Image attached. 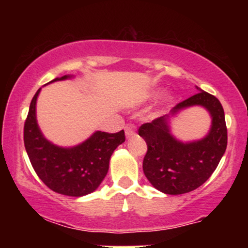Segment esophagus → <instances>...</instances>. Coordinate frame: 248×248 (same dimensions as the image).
Wrapping results in <instances>:
<instances>
[{
    "instance_id": "obj_1",
    "label": "esophagus",
    "mask_w": 248,
    "mask_h": 248,
    "mask_svg": "<svg viewBox=\"0 0 248 248\" xmlns=\"http://www.w3.org/2000/svg\"><path fill=\"white\" fill-rule=\"evenodd\" d=\"M124 133H126L127 138H132L134 134H135V126L132 124H126V127H124Z\"/></svg>"
}]
</instances>
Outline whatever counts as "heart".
<instances>
[{"mask_svg": "<svg viewBox=\"0 0 248 248\" xmlns=\"http://www.w3.org/2000/svg\"><path fill=\"white\" fill-rule=\"evenodd\" d=\"M160 94H161V91H153V92L148 93V94L144 96L143 100H154V99L157 98V96ZM168 101H169V99H168ZM160 114H162V109H156L155 112H154L152 114V116L156 118V116H158Z\"/></svg>", "mask_w": 248, "mask_h": 248, "instance_id": "heart-1", "label": "heart"}]
</instances>
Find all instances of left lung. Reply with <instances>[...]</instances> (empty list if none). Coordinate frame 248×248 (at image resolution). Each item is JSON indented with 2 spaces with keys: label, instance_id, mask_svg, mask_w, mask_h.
<instances>
[{
  "label": "left lung",
  "instance_id": "1",
  "mask_svg": "<svg viewBox=\"0 0 248 248\" xmlns=\"http://www.w3.org/2000/svg\"><path fill=\"white\" fill-rule=\"evenodd\" d=\"M199 92L179 102L168 115L143 124L139 135L148 150L143 158V172L155 189L167 195H182L204 184L223 157L227 146V128L220 101L197 87ZM202 106L210 113L212 128L205 138L182 142L170 130V120L182 109Z\"/></svg>",
  "mask_w": 248,
  "mask_h": 248
}]
</instances>
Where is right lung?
Returning a JSON list of instances; mask_svg holds the SVG:
<instances>
[{"instance_id":"add662e5","label":"right lung","mask_w":248,"mask_h":248,"mask_svg":"<svg viewBox=\"0 0 248 248\" xmlns=\"http://www.w3.org/2000/svg\"><path fill=\"white\" fill-rule=\"evenodd\" d=\"M70 78L72 76H64L50 82ZM41 90L31 100L24 124V146L32 168L52 191L72 197L88 195L106 177L110 156L126 140L124 132L109 134L98 130L78 146H56L44 138L37 124L36 104Z\"/></svg>"}]
</instances>
